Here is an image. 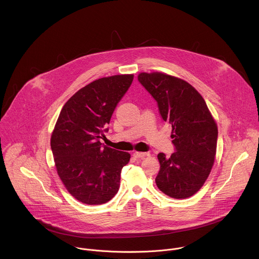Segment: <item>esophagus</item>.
I'll use <instances>...</instances> for the list:
<instances>
[{"instance_id":"esophagus-1","label":"esophagus","mask_w":259,"mask_h":259,"mask_svg":"<svg viewBox=\"0 0 259 259\" xmlns=\"http://www.w3.org/2000/svg\"><path fill=\"white\" fill-rule=\"evenodd\" d=\"M147 155H148L147 152H134V153H133V156H134L135 158H143V157H145V156H147Z\"/></svg>"}]
</instances>
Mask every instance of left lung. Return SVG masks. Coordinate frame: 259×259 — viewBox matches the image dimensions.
Listing matches in <instances>:
<instances>
[{"mask_svg": "<svg viewBox=\"0 0 259 259\" xmlns=\"http://www.w3.org/2000/svg\"><path fill=\"white\" fill-rule=\"evenodd\" d=\"M156 101L163 121L172 127L175 152L159 153L157 188L175 199L196 194L208 179L216 155L218 128L198 91L187 81L160 72L138 75Z\"/></svg>", "mask_w": 259, "mask_h": 259, "instance_id": "obj_1", "label": "left lung"}]
</instances>
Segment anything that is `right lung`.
<instances>
[{"mask_svg": "<svg viewBox=\"0 0 259 259\" xmlns=\"http://www.w3.org/2000/svg\"><path fill=\"white\" fill-rule=\"evenodd\" d=\"M132 80L133 74L99 78L76 92L58 116L50 140L57 174L83 204L101 205L118 193L130 154L103 145L101 139Z\"/></svg>", "mask_w": 259, "mask_h": 259, "instance_id": "right-lung-1", "label": "right lung"}]
</instances>
